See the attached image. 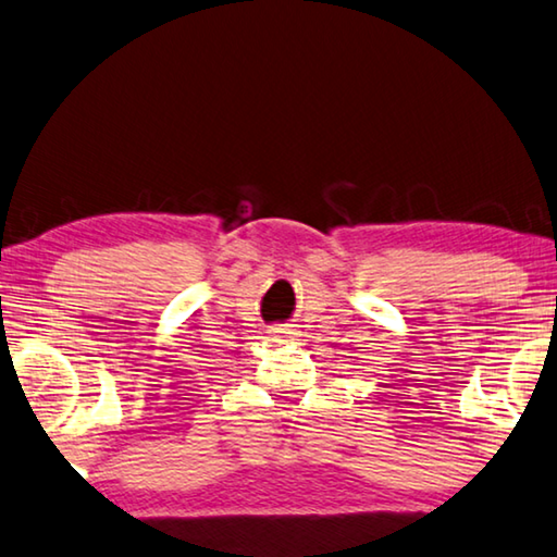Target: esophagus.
Listing matches in <instances>:
<instances>
[{
	"label": "esophagus",
	"instance_id": "34e87169",
	"mask_svg": "<svg viewBox=\"0 0 557 557\" xmlns=\"http://www.w3.org/2000/svg\"><path fill=\"white\" fill-rule=\"evenodd\" d=\"M268 334H270V336H287V334H292V332H289L287 326H270Z\"/></svg>",
	"mask_w": 557,
	"mask_h": 557
}]
</instances>
